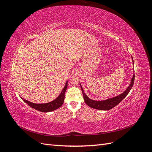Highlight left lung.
<instances>
[{"label":"left lung","mask_w":152,"mask_h":152,"mask_svg":"<svg viewBox=\"0 0 152 152\" xmlns=\"http://www.w3.org/2000/svg\"><path fill=\"white\" fill-rule=\"evenodd\" d=\"M132 59H133L132 57ZM132 63L134 64L133 61H132ZM134 73L132 75V78L131 80V83L127 87V89L124 91L122 93L115 96V97L108 98L105 100H101V101H96V100L90 99L84 93V89L82 87L80 84V86L81 87V90L82 91V94H83V97H84V101L87 104V105H88L89 107L94 108V109L100 110H109L115 107V106H117L118 103H120L124 99V98H125L126 97V96L129 93V91L132 89V86L134 84Z\"/></svg>","instance_id":"8db88e82"}]
</instances>
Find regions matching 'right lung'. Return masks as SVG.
I'll return each instance as SVG.
<instances>
[{
	"label": "right lung",
	"mask_w": 152,
	"mask_h": 152,
	"mask_svg": "<svg viewBox=\"0 0 152 152\" xmlns=\"http://www.w3.org/2000/svg\"><path fill=\"white\" fill-rule=\"evenodd\" d=\"M67 84H68V81L66 82L65 87H63V89L61 92V93L59 94V95L58 96L57 98H56L54 100L49 103L36 104V103H31L29 102V101L26 100L22 98L21 99L23 100L27 104L29 105L30 107L34 108L35 110H38L39 112H45V113L52 112L55 110L59 108L63 104L64 102V99H65V93L67 88Z\"/></svg>",
	"instance_id": "add662e5"
}]
</instances>
